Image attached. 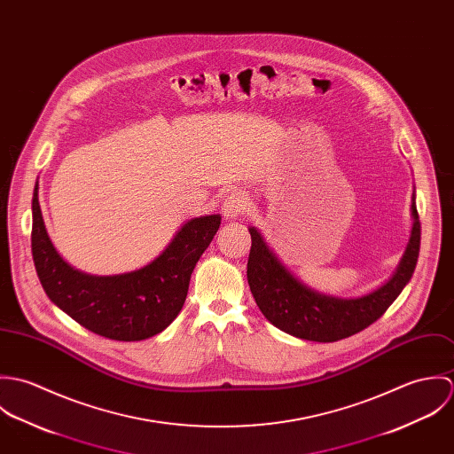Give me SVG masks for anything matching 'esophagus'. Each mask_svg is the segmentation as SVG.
<instances>
[{
    "label": "esophagus",
    "instance_id": "esophagus-1",
    "mask_svg": "<svg viewBox=\"0 0 454 454\" xmlns=\"http://www.w3.org/2000/svg\"><path fill=\"white\" fill-rule=\"evenodd\" d=\"M245 209H247V199L241 194L227 195L223 200V206H222L223 216L227 220H232V218L243 215Z\"/></svg>",
    "mask_w": 454,
    "mask_h": 454
}]
</instances>
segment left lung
<instances>
[{
    "instance_id": "left-lung-1",
    "label": "left lung",
    "mask_w": 454,
    "mask_h": 454,
    "mask_svg": "<svg viewBox=\"0 0 454 454\" xmlns=\"http://www.w3.org/2000/svg\"><path fill=\"white\" fill-rule=\"evenodd\" d=\"M414 225L409 245L395 274L369 295L335 299L318 294L295 279L267 248L255 227H250L248 285L262 315L279 330L306 340L333 342L355 335L380 320L409 283L421 243V223L412 202Z\"/></svg>"
}]
</instances>
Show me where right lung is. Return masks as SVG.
Here are the masks:
<instances>
[{"label":"right lung","instance_id":"obj_1","mask_svg":"<svg viewBox=\"0 0 454 454\" xmlns=\"http://www.w3.org/2000/svg\"><path fill=\"white\" fill-rule=\"evenodd\" d=\"M220 215L187 222L148 265L117 276H90L67 265L45 231L38 184L33 194L31 250L49 299L87 330L114 340H143L162 332L182 311L191 274L220 227Z\"/></svg>","mask_w":454,"mask_h":454}]
</instances>
